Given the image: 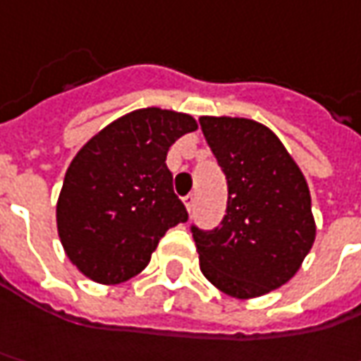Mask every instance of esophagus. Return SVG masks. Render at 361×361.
<instances>
[{
  "label": "esophagus",
  "mask_w": 361,
  "mask_h": 361,
  "mask_svg": "<svg viewBox=\"0 0 361 361\" xmlns=\"http://www.w3.org/2000/svg\"><path fill=\"white\" fill-rule=\"evenodd\" d=\"M183 204L188 207V212H192L193 207H195V195H193V193H188V195L183 197Z\"/></svg>",
  "instance_id": "1"
}]
</instances>
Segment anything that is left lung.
Listing matches in <instances>:
<instances>
[{
  "label": "left lung",
  "instance_id": "left-lung-1",
  "mask_svg": "<svg viewBox=\"0 0 361 361\" xmlns=\"http://www.w3.org/2000/svg\"><path fill=\"white\" fill-rule=\"evenodd\" d=\"M200 123L228 180L219 228L192 226L202 274L238 300L278 290L295 276L316 240L304 173L264 123L226 116H204Z\"/></svg>",
  "mask_w": 361,
  "mask_h": 361
}]
</instances>
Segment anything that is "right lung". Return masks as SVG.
<instances>
[{"instance_id":"right-lung-1","label":"right lung","mask_w":361,"mask_h":361,"mask_svg":"<svg viewBox=\"0 0 361 361\" xmlns=\"http://www.w3.org/2000/svg\"><path fill=\"white\" fill-rule=\"evenodd\" d=\"M197 121L143 107L111 121L71 159L57 200L69 262L97 283H121L149 264L166 231L188 221L166 166L169 147Z\"/></svg>"}]
</instances>
